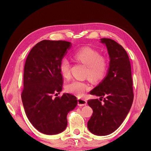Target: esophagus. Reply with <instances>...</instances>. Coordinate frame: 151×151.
Listing matches in <instances>:
<instances>
[{
  "label": "esophagus",
  "mask_w": 151,
  "mask_h": 151,
  "mask_svg": "<svg viewBox=\"0 0 151 151\" xmlns=\"http://www.w3.org/2000/svg\"><path fill=\"white\" fill-rule=\"evenodd\" d=\"M77 103H78V106H85V105H86L87 101H86V100L84 99L79 98L78 101H77Z\"/></svg>",
  "instance_id": "1"
}]
</instances>
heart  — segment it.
Wrapping results in <instances>:
<instances>
[{"label": "heart", "mask_w": 151, "mask_h": 151, "mask_svg": "<svg viewBox=\"0 0 151 151\" xmlns=\"http://www.w3.org/2000/svg\"><path fill=\"white\" fill-rule=\"evenodd\" d=\"M74 57L78 61L88 67L86 76L94 81L102 79L107 70V64L101 55L90 48L80 49L74 54ZM70 63L67 58L62 59L60 69L62 75L66 79L70 76ZM89 86L85 82L75 80L66 86V90L77 96H83L85 92L89 89Z\"/></svg>", "instance_id": "b5f03b06"}]
</instances>
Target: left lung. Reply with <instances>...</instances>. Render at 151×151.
<instances>
[{
  "label": "left lung",
  "mask_w": 151,
  "mask_h": 151,
  "mask_svg": "<svg viewBox=\"0 0 151 151\" xmlns=\"http://www.w3.org/2000/svg\"><path fill=\"white\" fill-rule=\"evenodd\" d=\"M100 42L106 47L109 67L104 78L90 91L91 94L100 99L88 101L93 110L88 128L94 135L104 136L115 131L125 120L133 103L134 93L131 65L127 52L111 39L101 38Z\"/></svg>",
  "instance_id": "left-lung-1"
}]
</instances>
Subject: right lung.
<instances>
[{"label": "right lung", "mask_w": 151, "mask_h": 151, "mask_svg": "<svg viewBox=\"0 0 151 151\" xmlns=\"http://www.w3.org/2000/svg\"><path fill=\"white\" fill-rule=\"evenodd\" d=\"M72 47L66 41L43 40L31 50L25 62L21 98L26 115L36 130L46 135L64 131L67 114L77 104L75 96L63 93L60 65Z\"/></svg>", "instance_id": "add662e5"}]
</instances>
